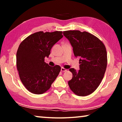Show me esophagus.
Returning <instances> with one entry per match:
<instances>
[{"instance_id":"esophagus-1","label":"esophagus","mask_w":122,"mask_h":122,"mask_svg":"<svg viewBox=\"0 0 122 122\" xmlns=\"http://www.w3.org/2000/svg\"><path fill=\"white\" fill-rule=\"evenodd\" d=\"M61 71H63V72H64V71H67V70L66 69H65V68L62 67V68H61Z\"/></svg>"}]
</instances>
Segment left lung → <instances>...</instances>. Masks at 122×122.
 <instances>
[{
  "instance_id": "obj_1",
  "label": "left lung",
  "mask_w": 122,
  "mask_h": 122,
  "mask_svg": "<svg viewBox=\"0 0 122 122\" xmlns=\"http://www.w3.org/2000/svg\"><path fill=\"white\" fill-rule=\"evenodd\" d=\"M64 36L68 39L73 48L75 56H80V70L74 68L68 81L71 90L76 95L86 96L92 93L104 77L107 66V53L102 41L87 32L66 30Z\"/></svg>"
}]
</instances>
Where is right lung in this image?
<instances>
[{"label": "right lung", "mask_w": 122, "mask_h": 122, "mask_svg": "<svg viewBox=\"0 0 122 122\" xmlns=\"http://www.w3.org/2000/svg\"><path fill=\"white\" fill-rule=\"evenodd\" d=\"M62 32L34 33L22 41L16 52V67L20 80L29 92L42 94L51 88L61 67L45 62L54 45L62 38Z\"/></svg>", "instance_id": "1"}]
</instances>
